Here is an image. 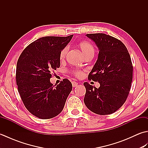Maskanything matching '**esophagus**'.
I'll use <instances>...</instances> for the list:
<instances>
[{"mask_svg":"<svg viewBox=\"0 0 148 148\" xmlns=\"http://www.w3.org/2000/svg\"><path fill=\"white\" fill-rule=\"evenodd\" d=\"M72 86H73V87H76V86H77L78 83L77 82H75V81H72Z\"/></svg>","mask_w":148,"mask_h":148,"instance_id":"obj_1","label":"esophagus"}]
</instances>
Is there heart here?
I'll return each mask as SVG.
<instances>
[{"label":"heart","instance_id":"1","mask_svg":"<svg viewBox=\"0 0 148 148\" xmlns=\"http://www.w3.org/2000/svg\"><path fill=\"white\" fill-rule=\"evenodd\" d=\"M77 46L78 48L80 49L81 52H82L84 57H86V56H89V55L93 56L94 53H95V48H94V46L90 42L81 41L78 43ZM68 50H69L68 46L64 47V48L61 50L59 55V58L60 60H64L65 58L66 55L67 54ZM72 73L75 76H76L77 77H79L83 75L82 71H79V70L72 71Z\"/></svg>","mask_w":148,"mask_h":148}]
</instances>
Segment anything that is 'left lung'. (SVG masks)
<instances>
[{"instance_id":"1","label":"left lung","mask_w":148,"mask_h":148,"mask_svg":"<svg viewBox=\"0 0 148 148\" xmlns=\"http://www.w3.org/2000/svg\"><path fill=\"white\" fill-rule=\"evenodd\" d=\"M99 49L98 59L88 79L100 83L97 88L84 83V102L97 114H112L126 101L133 77V65L127 48L120 40L105 34H90Z\"/></svg>"}]
</instances>
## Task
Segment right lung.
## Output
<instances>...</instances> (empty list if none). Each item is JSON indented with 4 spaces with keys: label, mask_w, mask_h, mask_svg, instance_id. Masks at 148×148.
<instances>
[{
    "label": "right lung",
    "mask_w": 148,
    "mask_h": 148,
    "mask_svg": "<svg viewBox=\"0 0 148 148\" xmlns=\"http://www.w3.org/2000/svg\"><path fill=\"white\" fill-rule=\"evenodd\" d=\"M72 36L41 37L27 46L18 60L16 80L18 92L27 109L37 118L50 119L59 114L72 89L67 79L56 87L49 80L60 65V52Z\"/></svg>",
    "instance_id": "right-lung-1"
}]
</instances>
